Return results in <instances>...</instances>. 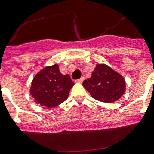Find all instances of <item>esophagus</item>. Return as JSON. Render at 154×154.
Listing matches in <instances>:
<instances>
[{
	"mask_svg": "<svg viewBox=\"0 0 154 154\" xmlns=\"http://www.w3.org/2000/svg\"><path fill=\"white\" fill-rule=\"evenodd\" d=\"M85 80V77H82L80 79H77V81H76V82H78V83H82L83 82V81Z\"/></svg>",
	"mask_w": 154,
	"mask_h": 154,
	"instance_id": "esophagus-1",
	"label": "esophagus"
}]
</instances>
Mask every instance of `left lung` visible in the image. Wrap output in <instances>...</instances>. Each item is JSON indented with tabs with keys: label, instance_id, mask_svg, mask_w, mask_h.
Segmentation results:
<instances>
[{
	"label": "left lung",
	"instance_id": "8db88e82",
	"mask_svg": "<svg viewBox=\"0 0 154 154\" xmlns=\"http://www.w3.org/2000/svg\"><path fill=\"white\" fill-rule=\"evenodd\" d=\"M82 85L94 99L106 103L117 101L125 91L123 77L104 64L97 65L91 77L85 80Z\"/></svg>",
	"mask_w": 154,
	"mask_h": 154
}]
</instances>
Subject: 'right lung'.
Listing matches in <instances>:
<instances>
[{"label": "right lung", "instance_id": "1", "mask_svg": "<svg viewBox=\"0 0 154 154\" xmlns=\"http://www.w3.org/2000/svg\"><path fill=\"white\" fill-rule=\"evenodd\" d=\"M73 85L69 75L61 74L58 65H53L45 67L35 76L30 94L36 103L53 108L67 99Z\"/></svg>", "mask_w": 154, "mask_h": 154}]
</instances>
